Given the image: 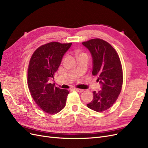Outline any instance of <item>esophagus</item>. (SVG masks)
<instances>
[{"mask_svg":"<svg viewBox=\"0 0 148 148\" xmlns=\"http://www.w3.org/2000/svg\"><path fill=\"white\" fill-rule=\"evenodd\" d=\"M75 91H78V92H83L84 91V90L83 89H78V88H75V89H74Z\"/></svg>","mask_w":148,"mask_h":148,"instance_id":"1","label":"esophagus"}]
</instances>
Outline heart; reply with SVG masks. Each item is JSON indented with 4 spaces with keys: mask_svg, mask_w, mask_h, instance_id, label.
Returning <instances> with one entry per match:
<instances>
[{
    "mask_svg": "<svg viewBox=\"0 0 148 148\" xmlns=\"http://www.w3.org/2000/svg\"><path fill=\"white\" fill-rule=\"evenodd\" d=\"M82 54H83V53H80V54H79V56H80V55H82Z\"/></svg>",
    "mask_w": 148,
    "mask_h": 148,
    "instance_id": "heart-1",
    "label": "heart"
}]
</instances>
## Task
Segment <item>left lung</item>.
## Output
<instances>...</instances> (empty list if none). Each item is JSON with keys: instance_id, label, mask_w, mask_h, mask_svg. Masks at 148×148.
<instances>
[{"instance_id": "1", "label": "left lung", "mask_w": 148, "mask_h": 148, "mask_svg": "<svg viewBox=\"0 0 148 148\" xmlns=\"http://www.w3.org/2000/svg\"><path fill=\"white\" fill-rule=\"evenodd\" d=\"M82 44L89 49L92 55V75L97 76V80L102 84V90L97 92H93V99L87 104V107L102 112L113 106L122 90V64L117 51L104 40L95 38Z\"/></svg>"}]
</instances>
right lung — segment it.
Here are the masks:
<instances>
[{"label": "right lung", "instance_id": "add662e5", "mask_svg": "<svg viewBox=\"0 0 148 148\" xmlns=\"http://www.w3.org/2000/svg\"><path fill=\"white\" fill-rule=\"evenodd\" d=\"M72 43L51 42L39 47L31 56L28 68L27 83L31 97L44 112L56 114L63 109L69 91L54 86L53 78L64 53Z\"/></svg>", "mask_w": 148, "mask_h": 148}]
</instances>
